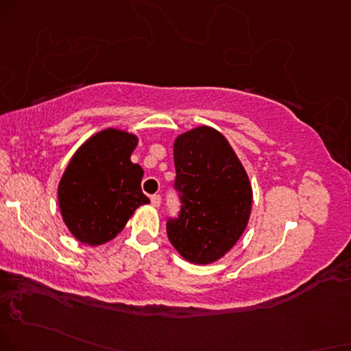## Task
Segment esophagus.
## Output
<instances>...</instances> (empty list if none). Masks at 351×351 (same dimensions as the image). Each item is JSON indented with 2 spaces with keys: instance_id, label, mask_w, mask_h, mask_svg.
<instances>
[{
  "instance_id": "1",
  "label": "esophagus",
  "mask_w": 351,
  "mask_h": 351,
  "mask_svg": "<svg viewBox=\"0 0 351 351\" xmlns=\"http://www.w3.org/2000/svg\"><path fill=\"white\" fill-rule=\"evenodd\" d=\"M151 205H153L154 208H158V206L161 205V197H159V195H153V197H151Z\"/></svg>"
}]
</instances>
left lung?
Returning <instances> with one entry per match:
<instances>
[{"label": "left lung", "instance_id": "obj_1", "mask_svg": "<svg viewBox=\"0 0 351 351\" xmlns=\"http://www.w3.org/2000/svg\"><path fill=\"white\" fill-rule=\"evenodd\" d=\"M176 189L182 208L167 237L185 261L218 262L241 239L252 211V185L221 132L200 125L174 140Z\"/></svg>", "mask_w": 351, "mask_h": 351}]
</instances>
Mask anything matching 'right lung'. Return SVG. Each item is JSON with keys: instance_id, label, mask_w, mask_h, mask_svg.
I'll use <instances>...</instances> for the list:
<instances>
[{"instance_id": "add662e5", "label": "right lung", "mask_w": 351, "mask_h": 351, "mask_svg": "<svg viewBox=\"0 0 351 351\" xmlns=\"http://www.w3.org/2000/svg\"><path fill=\"white\" fill-rule=\"evenodd\" d=\"M140 138L120 128H104L75 151L58 182V206L68 231L88 245L114 239L138 206L143 169L132 162Z\"/></svg>"}]
</instances>
